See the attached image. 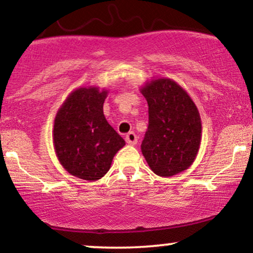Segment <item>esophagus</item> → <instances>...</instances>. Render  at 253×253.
I'll return each mask as SVG.
<instances>
[{"label": "esophagus", "mask_w": 253, "mask_h": 253, "mask_svg": "<svg viewBox=\"0 0 253 253\" xmlns=\"http://www.w3.org/2000/svg\"><path fill=\"white\" fill-rule=\"evenodd\" d=\"M126 141L128 143L129 145H135L138 143V136L134 132H129L126 134Z\"/></svg>", "instance_id": "esophagus-1"}]
</instances>
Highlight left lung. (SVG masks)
<instances>
[{"mask_svg":"<svg viewBox=\"0 0 253 253\" xmlns=\"http://www.w3.org/2000/svg\"><path fill=\"white\" fill-rule=\"evenodd\" d=\"M140 92L149 104V127L141 153L150 169L161 177L189 169L201 145L199 109L188 91L171 78L146 81Z\"/></svg>","mask_w":253,"mask_h":253,"instance_id":"8db88e82","label":"left lung"}]
</instances>
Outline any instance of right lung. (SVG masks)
<instances>
[{"instance_id":"obj_1","label":"right lung","mask_w":253,"mask_h":253,"mask_svg":"<svg viewBox=\"0 0 253 253\" xmlns=\"http://www.w3.org/2000/svg\"><path fill=\"white\" fill-rule=\"evenodd\" d=\"M107 96L108 89L96 85L75 89L58 109L52 129L60 165L70 175L89 182L102 178L126 145L103 114Z\"/></svg>"}]
</instances>
